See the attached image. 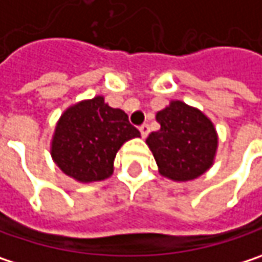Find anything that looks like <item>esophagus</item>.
<instances>
[{
  "label": "esophagus",
  "mask_w": 262,
  "mask_h": 262,
  "mask_svg": "<svg viewBox=\"0 0 262 262\" xmlns=\"http://www.w3.org/2000/svg\"><path fill=\"white\" fill-rule=\"evenodd\" d=\"M139 132H141L142 138H147V136H148V133H150V127H148V124H142V126L139 127Z\"/></svg>",
  "instance_id": "obj_1"
}]
</instances>
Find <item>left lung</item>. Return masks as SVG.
I'll use <instances>...</instances> for the list:
<instances>
[{
  "instance_id": "8db88e82",
  "label": "left lung",
  "mask_w": 262,
  "mask_h": 262,
  "mask_svg": "<svg viewBox=\"0 0 262 262\" xmlns=\"http://www.w3.org/2000/svg\"><path fill=\"white\" fill-rule=\"evenodd\" d=\"M160 130L147 138L159 174L177 183H186L205 174L214 163L219 136L213 121L198 107L181 100L156 114Z\"/></svg>"
}]
</instances>
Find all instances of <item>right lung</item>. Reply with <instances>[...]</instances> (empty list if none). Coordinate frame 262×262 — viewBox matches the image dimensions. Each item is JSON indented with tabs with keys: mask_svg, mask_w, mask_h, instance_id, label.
<instances>
[{
	"mask_svg": "<svg viewBox=\"0 0 262 262\" xmlns=\"http://www.w3.org/2000/svg\"><path fill=\"white\" fill-rule=\"evenodd\" d=\"M141 133L129 123L124 111L111 107L103 96L69 106L58 118L51 141L55 165L78 183L109 179L117 151Z\"/></svg>",
	"mask_w": 262,
	"mask_h": 262,
	"instance_id": "1",
	"label": "right lung"
}]
</instances>
